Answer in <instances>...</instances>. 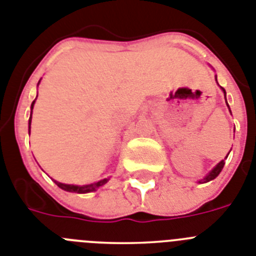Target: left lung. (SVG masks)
<instances>
[{
  "label": "left lung",
  "mask_w": 256,
  "mask_h": 256,
  "mask_svg": "<svg viewBox=\"0 0 256 256\" xmlns=\"http://www.w3.org/2000/svg\"><path fill=\"white\" fill-rule=\"evenodd\" d=\"M216 80H218V78H216ZM221 90H222L225 95H226V92H225L224 88L221 87ZM226 104H228V102H226ZM228 106H229V105H228ZM226 158H228V156H226ZM224 165H225V160H221L220 162H218V164L216 165V166H214V168L212 169V170L210 172V173H208V174L206 176V177L203 178V180H200V181H199V182H200V184H206V182H210V181H212V180H214V178H216L218 174H220V172L222 170V168H224Z\"/></svg>",
  "instance_id": "obj_1"
}]
</instances>
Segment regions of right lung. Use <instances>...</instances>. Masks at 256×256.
Masks as SVG:
<instances>
[{"mask_svg": "<svg viewBox=\"0 0 256 256\" xmlns=\"http://www.w3.org/2000/svg\"><path fill=\"white\" fill-rule=\"evenodd\" d=\"M34 104H35V100L32 102L31 104V117L28 120V132L31 130V120H32V109H34ZM109 181V178H104L102 181H98L95 184H84V186H79V184H61V182H56V184L61 188L62 190L68 191V192H78V194H86V192H91V191H96L98 188H102V184H105L106 182Z\"/></svg>", "mask_w": 256, "mask_h": 256, "instance_id": "obj_1", "label": "right lung"}]
</instances>
